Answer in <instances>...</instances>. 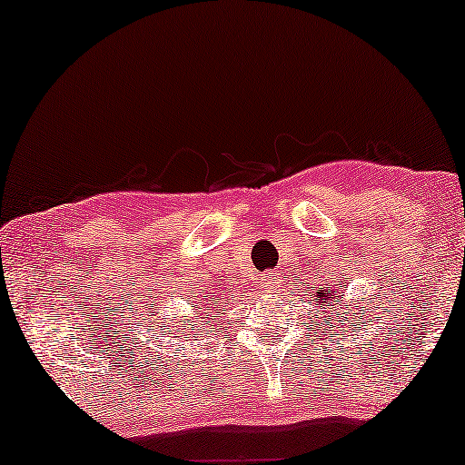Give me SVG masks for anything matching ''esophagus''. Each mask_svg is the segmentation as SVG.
I'll return each instance as SVG.
<instances>
[{
	"label": "esophagus",
	"instance_id": "esophagus-1",
	"mask_svg": "<svg viewBox=\"0 0 465 465\" xmlns=\"http://www.w3.org/2000/svg\"><path fill=\"white\" fill-rule=\"evenodd\" d=\"M272 285H277V282H275V277H272V272H271V275L264 277V288H272Z\"/></svg>",
	"mask_w": 465,
	"mask_h": 465
}]
</instances>
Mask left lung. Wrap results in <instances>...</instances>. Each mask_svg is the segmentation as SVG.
<instances>
[{
    "label": "left lung",
    "mask_w": 465,
    "mask_h": 465,
    "mask_svg": "<svg viewBox=\"0 0 465 465\" xmlns=\"http://www.w3.org/2000/svg\"><path fill=\"white\" fill-rule=\"evenodd\" d=\"M315 302H322L323 304V309H334V304H339L341 302V298L339 296H334V292L332 290H323V288H320V292H317V298H315Z\"/></svg>",
    "instance_id": "left-lung-1"
}]
</instances>
